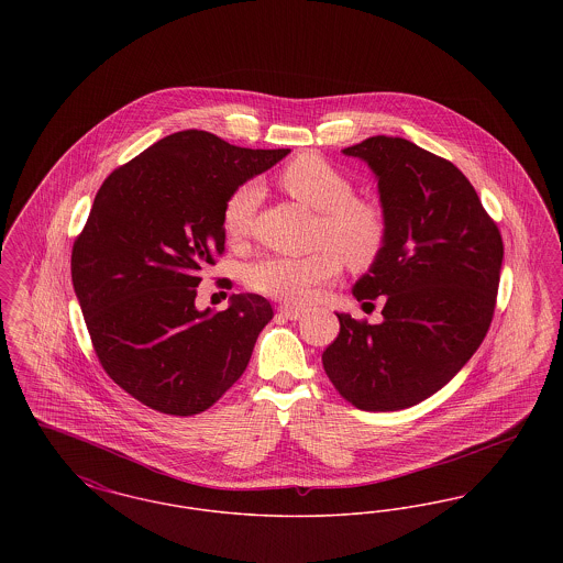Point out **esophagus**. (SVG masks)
<instances>
[{
	"instance_id": "obj_1",
	"label": "esophagus",
	"mask_w": 563,
	"mask_h": 563,
	"mask_svg": "<svg viewBox=\"0 0 563 563\" xmlns=\"http://www.w3.org/2000/svg\"><path fill=\"white\" fill-rule=\"evenodd\" d=\"M278 312L285 317V319H289V321H297L301 314H303V310H299V308H295V306H280L278 308Z\"/></svg>"
}]
</instances>
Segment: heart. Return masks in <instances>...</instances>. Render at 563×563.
<instances>
[{
    "mask_svg": "<svg viewBox=\"0 0 563 563\" xmlns=\"http://www.w3.org/2000/svg\"><path fill=\"white\" fill-rule=\"evenodd\" d=\"M278 186L312 211H319L310 255H269L249 272V287L257 294L303 303L329 280H333L342 257L352 269L372 268L390 239V219L382 202L354 196L349 175L319 154L306 152L287 162L278 173ZM262 200V188L253 181L232 189L221 209V225L230 241L242 242L253 230Z\"/></svg>",
    "mask_w": 563,
    "mask_h": 563,
    "instance_id": "obj_1",
    "label": "heart"
}]
</instances>
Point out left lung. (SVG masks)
<instances>
[{"mask_svg": "<svg viewBox=\"0 0 563 563\" xmlns=\"http://www.w3.org/2000/svg\"><path fill=\"white\" fill-rule=\"evenodd\" d=\"M344 154L372 166L390 219L382 257L352 294L386 303L379 324L338 314L340 333L322 352V367L354 407L397 411L441 390L482 346L505 246L452 162L384 134Z\"/></svg>", "mask_w": 563, "mask_h": 563, "instance_id": "obj_1", "label": "left lung"}]
</instances>
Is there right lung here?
Instances as JSON below:
<instances>
[{
  "label": "right lung",
  "instance_id": "right-lung-1",
  "mask_svg": "<svg viewBox=\"0 0 563 563\" xmlns=\"http://www.w3.org/2000/svg\"><path fill=\"white\" fill-rule=\"evenodd\" d=\"M287 154L191 129L118 166L97 191L71 280L99 363L136 401L196 416L244 374L274 317L268 299L232 295L213 314L196 310V287L225 251L228 194Z\"/></svg>",
  "mask_w": 563,
  "mask_h": 563
}]
</instances>
